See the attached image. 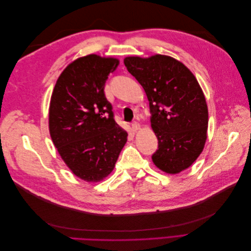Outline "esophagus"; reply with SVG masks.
<instances>
[{"label": "esophagus", "mask_w": 251, "mask_h": 251, "mask_svg": "<svg viewBox=\"0 0 251 251\" xmlns=\"http://www.w3.org/2000/svg\"><path fill=\"white\" fill-rule=\"evenodd\" d=\"M132 128H133V131H138V130H140V125L137 123V121H134V123L132 124Z\"/></svg>", "instance_id": "34e87169"}]
</instances>
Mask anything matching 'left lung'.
I'll return each mask as SVG.
<instances>
[{
    "mask_svg": "<svg viewBox=\"0 0 251 251\" xmlns=\"http://www.w3.org/2000/svg\"><path fill=\"white\" fill-rule=\"evenodd\" d=\"M124 63L150 101L151 126L158 139L154 164L168 174L186 170L207 138L208 110L198 80L187 67L168 55L127 56Z\"/></svg>",
    "mask_w": 251,
    "mask_h": 251,
    "instance_id": "1",
    "label": "left lung"
}]
</instances>
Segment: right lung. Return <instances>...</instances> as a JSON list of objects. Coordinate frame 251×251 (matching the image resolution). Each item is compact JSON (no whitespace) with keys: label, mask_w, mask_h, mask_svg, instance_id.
<instances>
[{"label":"right lung","mask_w":251,"mask_h":251,"mask_svg":"<svg viewBox=\"0 0 251 251\" xmlns=\"http://www.w3.org/2000/svg\"><path fill=\"white\" fill-rule=\"evenodd\" d=\"M118 65L117 58L96 54L75 59L59 75L51 95V139L68 168L87 182L109 176L127 140L103 91Z\"/></svg>","instance_id":"1"}]
</instances>
